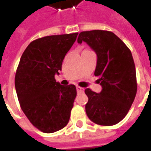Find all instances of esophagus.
Instances as JSON below:
<instances>
[{"instance_id": "1", "label": "esophagus", "mask_w": 151, "mask_h": 151, "mask_svg": "<svg viewBox=\"0 0 151 151\" xmlns=\"http://www.w3.org/2000/svg\"><path fill=\"white\" fill-rule=\"evenodd\" d=\"M77 91L78 92V93H82V92H84V88H82L81 86H77Z\"/></svg>"}]
</instances>
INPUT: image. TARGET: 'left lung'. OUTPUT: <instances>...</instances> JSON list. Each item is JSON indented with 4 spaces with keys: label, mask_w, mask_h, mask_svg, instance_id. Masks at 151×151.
Wrapping results in <instances>:
<instances>
[{
    "label": "left lung",
    "mask_w": 151,
    "mask_h": 151,
    "mask_svg": "<svg viewBox=\"0 0 151 151\" xmlns=\"http://www.w3.org/2000/svg\"><path fill=\"white\" fill-rule=\"evenodd\" d=\"M86 42L97 54L95 75L102 86L100 93L85 90L88 97L86 112L94 123L110 126L126 116L137 94L135 65L129 48L113 32L82 31L78 43Z\"/></svg>",
    "instance_id": "8db88e82"
}]
</instances>
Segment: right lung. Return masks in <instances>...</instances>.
I'll return each mask as SVG.
<instances>
[{
  "label": "right lung",
  "instance_id": "add662e5",
  "mask_svg": "<svg viewBox=\"0 0 151 151\" xmlns=\"http://www.w3.org/2000/svg\"><path fill=\"white\" fill-rule=\"evenodd\" d=\"M78 33L49 35L32 41L22 53L15 74V89L22 110L43 133L66 126L77 95L73 84L60 85L55 74Z\"/></svg>",
  "mask_w": 151,
  "mask_h": 151
}]
</instances>
